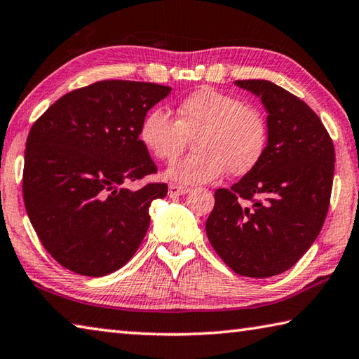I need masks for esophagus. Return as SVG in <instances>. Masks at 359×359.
Returning a JSON list of instances; mask_svg holds the SVG:
<instances>
[{
	"instance_id": "1",
	"label": "esophagus",
	"mask_w": 359,
	"mask_h": 359,
	"mask_svg": "<svg viewBox=\"0 0 359 359\" xmlns=\"http://www.w3.org/2000/svg\"><path fill=\"white\" fill-rule=\"evenodd\" d=\"M188 191H190V188H188V187H182V185H175V184L169 185V188H168L169 198H177V196H182V194H185Z\"/></svg>"
}]
</instances>
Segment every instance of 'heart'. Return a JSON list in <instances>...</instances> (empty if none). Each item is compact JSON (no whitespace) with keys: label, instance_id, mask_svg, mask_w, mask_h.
<instances>
[{"label":"heart","instance_id":"obj_1","mask_svg":"<svg viewBox=\"0 0 359 359\" xmlns=\"http://www.w3.org/2000/svg\"><path fill=\"white\" fill-rule=\"evenodd\" d=\"M191 136L198 151L166 169L169 182L196 185L214 182L224 171L233 177L248 174L266 151L267 126L255 107L205 87L179 102L177 120L165 109L155 107L139 128L144 147L161 161L175 160Z\"/></svg>","mask_w":359,"mask_h":359}]
</instances>
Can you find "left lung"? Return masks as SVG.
Here are the masks:
<instances>
[{
	"mask_svg": "<svg viewBox=\"0 0 359 359\" xmlns=\"http://www.w3.org/2000/svg\"><path fill=\"white\" fill-rule=\"evenodd\" d=\"M234 83L263 102L267 145L253 171L215 191L205 233L234 272L264 278L288 271L317 239L330 208L336 154L318 115L297 96L259 79Z\"/></svg>",
	"mask_w": 359,
	"mask_h": 359,
	"instance_id": "1",
	"label": "left lung"
}]
</instances>
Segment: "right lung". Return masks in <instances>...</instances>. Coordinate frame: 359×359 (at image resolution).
<instances>
[{
  "mask_svg": "<svg viewBox=\"0 0 359 359\" xmlns=\"http://www.w3.org/2000/svg\"><path fill=\"white\" fill-rule=\"evenodd\" d=\"M150 82L101 81L65 95L29 130L23 201L46 250L76 274L102 277L131 259L165 184L139 139L145 115L171 93Z\"/></svg>",
  "mask_w": 359,
  "mask_h": 359,
  "instance_id": "right-lung-1",
  "label": "right lung"
}]
</instances>
